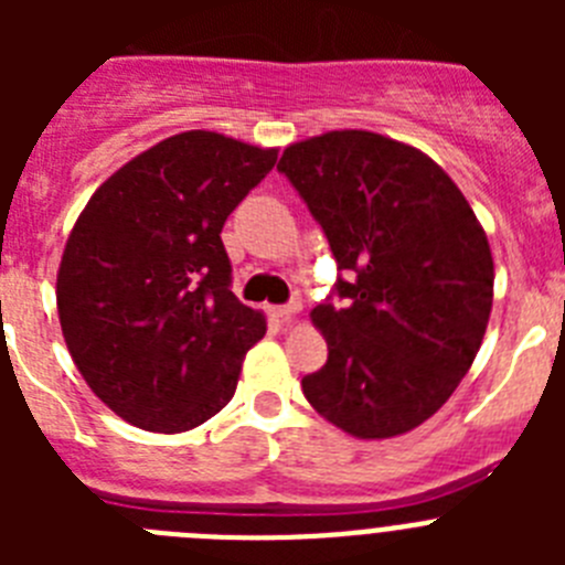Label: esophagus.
<instances>
[{"instance_id":"obj_1","label":"esophagus","mask_w":565,"mask_h":565,"mask_svg":"<svg viewBox=\"0 0 565 565\" xmlns=\"http://www.w3.org/2000/svg\"><path fill=\"white\" fill-rule=\"evenodd\" d=\"M299 311V302L297 299H291V302H288V306H277V308H271V313L274 317L279 319V322H288V319L294 317V313Z\"/></svg>"}]
</instances>
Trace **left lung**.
<instances>
[{
  "instance_id": "8db88e82",
  "label": "left lung",
  "mask_w": 565,
  "mask_h": 565,
  "mask_svg": "<svg viewBox=\"0 0 565 565\" xmlns=\"http://www.w3.org/2000/svg\"><path fill=\"white\" fill-rule=\"evenodd\" d=\"M277 169L337 259V299L311 311L328 362L302 379L319 416L391 438L433 416L469 371L492 311V254L461 189L418 149L364 129L326 132Z\"/></svg>"
}]
</instances>
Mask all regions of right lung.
Listing matches in <instances>:
<instances>
[{
  "label": "right lung",
  "instance_id": "right-lung-1",
  "mask_svg": "<svg viewBox=\"0 0 565 565\" xmlns=\"http://www.w3.org/2000/svg\"><path fill=\"white\" fill-rule=\"evenodd\" d=\"M274 163L277 149L192 129L84 206L58 266V322L89 391L124 422L186 433L234 396L266 317L234 297L221 232Z\"/></svg>",
  "mask_w": 565,
  "mask_h": 565
}]
</instances>
